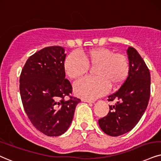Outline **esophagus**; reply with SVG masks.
Listing matches in <instances>:
<instances>
[{
	"instance_id": "obj_1",
	"label": "esophagus",
	"mask_w": 161,
	"mask_h": 161,
	"mask_svg": "<svg viewBox=\"0 0 161 161\" xmlns=\"http://www.w3.org/2000/svg\"><path fill=\"white\" fill-rule=\"evenodd\" d=\"M82 101L84 102V103H94V101L88 100V99H82Z\"/></svg>"
}]
</instances>
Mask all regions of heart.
<instances>
[{"mask_svg": "<svg viewBox=\"0 0 161 161\" xmlns=\"http://www.w3.org/2000/svg\"><path fill=\"white\" fill-rule=\"evenodd\" d=\"M88 65L96 67L93 78H83L74 84L77 96L93 100L107 92L109 85L115 87L121 85L129 72V62L123 54L114 53L113 50L99 47L82 53H71L64 62V69L69 78H80L88 71Z\"/></svg>", "mask_w": 161, "mask_h": 161, "instance_id": "heart-1", "label": "heart"}]
</instances>
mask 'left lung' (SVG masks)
I'll use <instances>...</instances> for the list:
<instances>
[{
	"instance_id": "obj_1",
	"label": "left lung",
	"mask_w": 161,
	"mask_h": 161,
	"mask_svg": "<svg viewBox=\"0 0 161 161\" xmlns=\"http://www.w3.org/2000/svg\"><path fill=\"white\" fill-rule=\"evenodd\" d=\"M129 72L117 92L109 95V112L99 119L100 129L108 135L117 137L131 131L137 125L147 108L150 97L151 76L140 55L132 47L127 50Z\"/></svg>"
}]
</instances>
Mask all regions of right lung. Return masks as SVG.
Here are the masks:
<instances>
[{"label":"right lung","mask_w":161,"mask_h":161,"mask_svg":"<svg viewBox=\"0 0 161 161\" xmlns=\"http://www.w3.org/2000/svg\"><path fill=\"white\" fill-rule=\"evenodd\" d=\"M64 49L44 47L28 58L20 76V93L28 118L38 131L57 137L66 132L81 100L70 97L72 85L65 79ZM70 97L66 101L64 97Z\"/></svg>","instance_id":"obj_1"}]
</instances>
